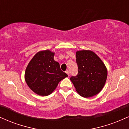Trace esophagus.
Listing matches in <instances>:
<instances>
[{
	"label": "esophagus",
	"mask_w": 129,
	"mask_h": 129,
	"mask_svg": "<svg viewBox=\"0 0 129 129\" xmlns=\"http://www.w3.org/2000/svg\"><path fill=\"white\" fill-rule=\"evenodd\" d=\"M66 72V73L68 75V76H69V75H70V72H69V70H67Z\"/></svg>",
	"instance_id": "34e87169"
}]
</instances>
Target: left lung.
I'll return each instance as SVG.
<instances>
[{"label":"left lung","instance_id":"1","mask_svg":"<svg viewBox=\"0 0 129 129\" xmlns=\"http://www.w3.org/2000/svg\"><path fill=\"white\" fill-rule=\"evenodd\" d=\"M78 73L72 76L71 81L81 96L90 98L103 89L107 77V70L101 59L90 50L76 53Z\"/></svg>","mask_w":129,"mask_h":129}]
</instances>
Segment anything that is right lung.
I'll list each match as a JSON object with an SVG mask.
<instances>
[{"mask_svg": "<svg viewBox=\"0 0 129 129\" xmlns=\"http://www.w3.org/2000/svg\"><path fill=\"white\" fill-rule=\"evenodd\" d=\"M54 53L44 50L37 53L26 67L25 79L30 88L40 96H48L59 82L68 76L54 60Z\"/></svg>", "mask_w": 129, "mask_h": 129, "instance_id": "add662e5", "label": "right lung"}]
</instances>
